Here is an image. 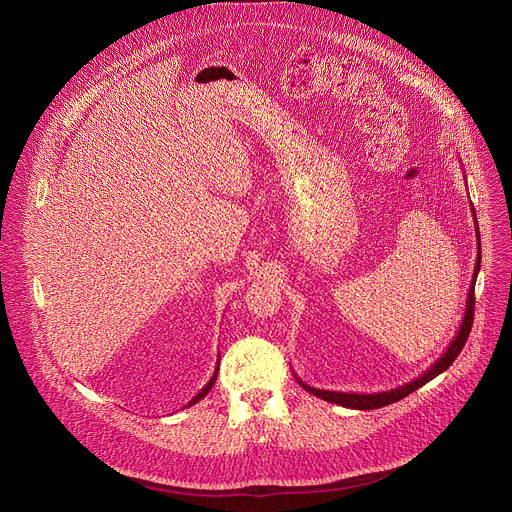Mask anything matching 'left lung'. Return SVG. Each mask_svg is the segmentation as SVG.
<instances>
[{"mask_svg": "<svg viewBox=\"0 0 512 512\" xmlns=\"http://www.w3.org/2000/svg\"><path fill=\"white\" fill-rule=\"evenodd\" d=\"M474 212V208H472ZM474 218H476V212H474ZM476 225V241H478V257H476V267H474V275H472V283H470V289H468V300H466V312H464V318H462V324H460V330L456 332L454 340L450 342V346L446 348V352L437 358L431 367L419 375L417 379L397 387V389H391V391H381V393H338V391H324V389H314L310 385H306L302 379H298V383L312 395L328 401V403H336V405H342V407H348V409H360V411H369V409H379V407H385V405H391L395 401H401L405 399L407 395H411L413 391H417L419 387H423L425 383H429L431 379H435L437 375H442L450 364L458 358V354L462 352L468 336H470V330H472V322H474V285H476V277H478V271H480V233H478V223Z\"/></svg>", "mask_w": 512, "mask_h": 512, "instance_id": "obj_1", "label": "left lung"}]
</instances>
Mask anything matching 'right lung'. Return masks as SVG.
<instances>
[{
    "label": "right lung",
    "mask_w": 512,
    "mask_h": 512,
    "mask_svg": "<svg viewBox=\"0 0 512 512\" xmlns=\"http://www.w3.org/2000/svg\"><path fill=\"white\" fill-rule=\"evenodd\" d=\"M216 373H218V364H216V369H214V375H212V377H210V381L206 383V387H204V389H202V391H200V393H198V395H196V397H194L186 407H190V405H194V403H198L200 399H204V397H206V393H208V391L214 387V383H216Z\"/></svg>",
    "instance_id": "right-lung-1"
}]
</instances>
